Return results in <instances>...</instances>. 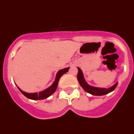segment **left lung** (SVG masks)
Returning a JSON list of instances; mask_svg holds the SVG:
<instances>
[{"label":"left lung","instance_id":"1","mask_svg":"<svg viewBox=\"0 0 134 134\" xmlns=\"http://www.w3.org/2000/svg\"><path fill=\"white\" fill-rule=\"evenodd\" d=\"M78 70H79V72H78L77 74V79L79 84H80V86L82 87V88H83L86 92H87V93H90V94H93V95L101 96L107 94V93H109L110 92L113 91V90L116 88L117 85H118V83H116L115 85H113V86H111V88H97V87L91 86L85 82L83 74H82L81 70L79 68H78Z\"/></svg>","mask_w":134,"mask_h":134}]
</instances>
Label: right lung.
<instances>
[{
	"label": "right lung",
	"instance_id": "right-lung-1",
	"mask_svg": "<svg viewBox=\"0 0 134 134\" xmlns=\"http://www.w3.org/2000/svg\"><path fill=\"white\" fill-rule=\"evenodd\" d=\"M70 68H66L64 69L60 70L58 71V72L57 73L56 78H55V80L54 81V82L53 83V85L49 87L48 88L46 89L45 91H42V92H40V93H27L24 92V91H21L19 88L18 87V88L19 89V91H21V93L23 94H24L26 97L28 98V99H32V100H41V99H44L46 98L49 97V96H51L53 93L55 91L57 88V86H58V84L59 80H60V77L62 76L64 74L66 73L68 71Z\"/></svg>",
	"mask_w": 134,
	"mask_h": 134
}]
</instances>
